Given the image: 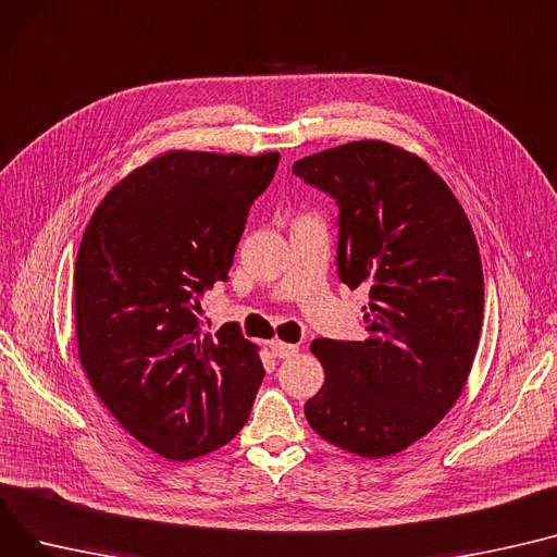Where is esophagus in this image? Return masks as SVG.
<instances>
[{
  "instance_id": "obj_1",
  "label": "esophagus",
  "mask_w": 557,
  "mask_h": 557,
  "mask_svg": "<svg viewBox=\"0 0 557 557\" xmlns=\"http://www.w3.org/2000/svg\"><path fill=\"white\" fill-rule=\"evenodd\" d=\"M271 351L275 358H288L293 356L295 351H298V345H288V343H282V341H273L271 343Z\"/></svg>"
}]
</instances>
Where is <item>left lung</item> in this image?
I'll list each match as a JSON object with an SVG mask.
<instances>
[{
  "label": "left lung",
  "instance_id": "obj_1",
  "mask_svg": "<svg viewBox=\"0 0 557 557\" xmlns=\"http://www.w3.org/2000/svg\"><path fill=\"white\" fill-rule=\"evenodd\" d=\"M338 206V277L369 286V338H318L322 389L309 425L333 446L381 459L425 436L459 398L484 320V271L453 190L419 157L356 140L293 163Z\"/></svg>",
  "mask_w": 557,
  "mask_h": 557
}]
</instances>
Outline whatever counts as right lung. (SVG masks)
I'll return each instance as SVG.
<instances>
[{
	"instance_id": "1",
	"label": "right lung",
	"mask_w": 557,
	"mask_h": 557,
	"mask_svg": "<svg viewBox=\"0 0 557 557\" xmlns=\"http://www.w3.org/2000/svg\"><path fill=\"white\" fill-rule=\"evenodd\" d=\"M277 163V152H168L114 185L83 235L73 273L81 362L114 419L165 459L228 443L262 385L239 324L206 333L201 295L228 280Z\"/></svg>"
}]
</instances>
